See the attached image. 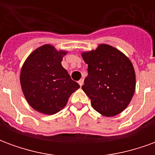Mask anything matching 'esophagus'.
<instances>
[{"label": "esophagus", "mask_w": 155, "mask_h": 155, "mask_svg": "<svg viewBox=\"0 0 155 155\" xmlns=\"http://www.w3.org/2000/svg\"><path fill=\"white\" fill-rule=\"evenodd\" d=\"M78 83H79V84H80V86H82L83 85V84H84V80L83 79H81V80H80V81H78Z\"/></svg>", "instance_id": "34e87169"}]
</instances>
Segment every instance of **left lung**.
Returning <instances> with one entry per match:
<instances>
[{
  "label": "left lung",
  "instance_id": "left-lung-1",
  "mask_svg": "<svg viewBox=\"0 0 155 155\" xmlns=\"http://www.w3.org/2000/svg\"><path fill=\"white\" fill-rule=\"evenodd\" d=\"M88 75L82 90L91 105L103 116L113 117L127 108L135 91L136 79L132 62L123 52L107 44L83 51Z\"/></svg>",
  "mask_w": 155,
  "mask_h": 155
}]
</instances>
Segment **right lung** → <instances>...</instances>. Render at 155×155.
<instances>
[{
  "instance_id": "1",
  "label": "right lung",
  "mask_w": 155,
  "mask_h": 155,
  "mask_svg": "<svg viewBox=\"0 0 155 155\" xmlns=\"http://www.w3.org/2000/svg\"><path fill=\"white\" fill-rule=\"evenodd\" d=\"M67 53L52 45H43L32 51L22 65V92L27 103L41 114L51 115L61 111L80 88L61 64Z\"/></svg>"
}]
</instances>
